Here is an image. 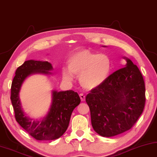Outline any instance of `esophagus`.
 <instances>
[{
    "mask_svg": "<svg viewBox=\"0 0 157 157\" xmlns=\"http://www.w3.org/2000/svg\"><path fill=\"white\" fill-rule=\"evenodd\" d=\"M79 97H80V98H81V100L82 101H84L85 100H86V96H85L83 94H79Z\"/></svg>",
    "mask_w": 157,
    "mask_h": 157,
    "instance_id": "esophagus-1",
    "label": "esophagus"
}]
</instances>
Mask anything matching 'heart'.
I'll return each mask as SVG.
<instances>
[{
	"label": "heart",
	"instance_id": "obj_1",
	"mask_svg": "<svg viewBox=\"0 0 157 157\" xmlns=\"http://www.w3.org/2000/svg\"><path fill=\"white\" fill-rule=\"evenodd\" d=\"M69 70L65 69L63 76L73 79V74L79 75V82L84 88L93 90L107 81L112 70V61L105 54L94 53L82 49L75 52L69 60Z\"/></svg>",
	"mask_w": 157,
	"mask_h": 157
}]
</instances>
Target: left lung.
<instances>
[{
  "label": "left lung",
  "mask_w": 157,
  "mask_h": 157,
  "mask_svg": "<svg viewBox=\"0 0 157 157\" xmlns=\"http://www.w3.org/2000/svg\"><path fill=\"white\" fill-rule=\"evenodd\" d=\"M125 67L114 71L101 86L86 96L94 130L111 137L132 128L144 111V80L139 69L128 58Z\"/></svg>",
  "instance_id": "obj_1"
}]
</instances>
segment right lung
Wrapping results in <instances>:
<instances>
[{"instance_id": "add662e5", "label": "right lung", "mask_w": 157, "mask_h": 157, "mask_svg": "<svg viewBox=\"0 0 157 157\" xmlns=\"http://www.w3.org/2000/svg\"><path fill=\"white\" fill-rule=\"evenodd\" d=\"M52 70V64L48 61L26 60L16 70L11 87L10 98L16 121L32 137L39 141L55 140L61 136L67 130L74 109L81 103L78 93L73 90H53L51 106L45 117L40 121H33L26 116L19 98L23 82L32 74L51 75Z\"/></svg>"}]
</instances>
